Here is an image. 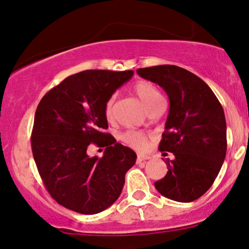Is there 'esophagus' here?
I'll list each match as a JSON object with an SVG mask.
<instances>
[{"mask_svg":"<svg viewBox=\"0 0 249 249\" xmlns=\"http://www.w3.org/2000/svg\"><path fill=\"white\" fill-rule=\"evenodd\" d=\"M151 159V156L149 155H144V154H139L137 156V163H142V162H145L147 161V160Z\"/></svg>","mask_w":249,"mask_h":249,"instance_id":"esophagus-1","label":"esophagus"}]
</instances>
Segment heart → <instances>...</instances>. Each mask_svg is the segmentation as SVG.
Segmentation results:
<instances>
[{
	"instance_id": "1",
	"label": "heart",
	"mask_w": 249,
	"mask_h": 249,
	"mask_svg": "<svg viewBox=\"0 0 249 249\" xmlns=\"http://www.w3.org/2000/svg\"><path fill=\"white\" fill-rule=\"evenodd\" d=\"M134 90L136 95L141 98L142 102L145 104V107H147L148 110L153 107V105H155L158 102L163 100L162 95L159 91L158 88H156L154 85L148 83V81L141 80L138 81V83H136V85L134 86ZM113 101H114V97L112 96L108 98L107 103H105L104 112L107 117H110L112 114ZM121 139L125 142V144L129 145L132 148L144 149L146 146H147L148 137L147 135L144 134V132L136 131V130H128L125 131L124 134L121 135Z\"/></svg>"
}]
</instances>
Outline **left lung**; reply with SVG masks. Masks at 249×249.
<instances>
[{"mask_svg":"<svg viewBox=\"0 0 249 249\" xmlns=\"http://www.w3.org/2000/svg\"><path fill=\"white\" fill-rule=\"evenodd\" d=\"M137 73L158 84L170 107L160 151L168 173L154 183L158 192L176 202L189 203L204 195L219 175L227 153V124L222 105L209 85L183 68L163 64L142 68Z\"/></svg>","mask_w":249,"mask_h":249,"instance_id":"obj_1","label":"left lung"}]
</instances>
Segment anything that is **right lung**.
Here are the masks:
<instances>
[{"label": "right lung", "instance_id": "obj_1", "mask_svg": "<svg viewBox=\"0 0 249 249\" xmlns=\"http://www.w3.org/2000/svg\"><path fill=\"white\" fill-rule=\"evenodd\" d=\"M132 74V70L81 71L40 100L32 132L33 155L47 192L60 205L96 214L120 196L137 155L105 132L104 107ZM91 143L106 147L102 158L87 154Z\"/></svg>", "mask_w": 249, "mask_h": 249}]
</instances>
